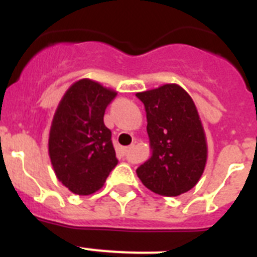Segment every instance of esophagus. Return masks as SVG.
I'll return each instance as SVG.
<instances>
[{
    "label": "esophagus",
    "mask_w": 257,
    "mask_h": 257,
    "mask_svg": "<svg viewBox=\"0 0 257 257\" xmlns=\"http://www.w3.org/2000/svg\"><path fill=\"white\" fill-rule=\"evenodd\" d=\"M133 148H134V145H130V147H126V148H122V153H123V154L128 153V152H130Z\"/></svg>",
    "instance_id": "esophagus-1"
}]
</instances>
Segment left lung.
<instances>
[{"mask_svg": "<svg viewBox=\"0 0 257 257\" xmlns=\"http://www.w3.org/2000/svg\"><path fill=\"white\" fill-rule=\"evenodd\" d=\"M147 112L151 157L136 174L152 192L176 197L196 187L207 162V140L192 96L176 83L138 92Z\"/></svg>", "mask_w": 257, "mask_h": 257, "instance_id": "1", "label": "left lung"}]
</instances>
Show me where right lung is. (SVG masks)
Masks as SVG:
<instances>
[{"label": "right lung", "mask_w": 257, "mask_h": 257, "mask_svg": "<svg viewBox=\"0 0 257 257\" xmlns=\"http://www.w3.org/2000/svg\"><path fill=\"white\" fill-rule=\"evenodd\" d=\"M115 95L112 88L82 78L65 91L54 113L50 160L58 180L74 194L97 192L117 165L112 133L104 124L105 109Z\"/></svg>", "instance_id": "add662e5"}]
</instances>
